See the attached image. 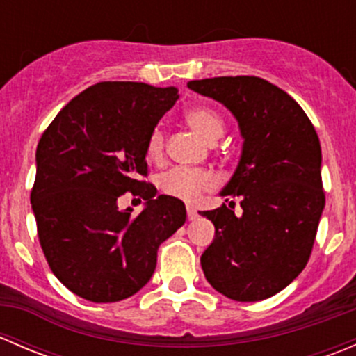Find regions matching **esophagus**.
Wrapping results in <instances>:
<instances>
[{
  "label": "esophagus",
  "mask_w": 356,
  "mask_h": 356,
  "mask_svg": "<svg viewBox=\"0 0 356 356\" xmlns=\"http://www.w3.org/2000/svg\"><path fill=\"white\" fill-rule=\"evenodd\" d=\"M196 217H198V211H196L195 208L188 207V218H189V220H195Z\"/></svg>",
  "instance_id": "esophagus-1"
}]
</instances>
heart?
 I'll return each mask as SVG.
<instances>
[{
	"instance_id": "obj_1",
	"label": "heart",
	"mask_w": 356,
	"mask_h": 356,
	"mask_svg": "<svg viewBox=\"0 0 356 356\" xmlns=\"http://www.w3.org/2000/svg\"><path fill=\"white\" fill-rule=\"evenodd\" d=\"M186 122L189 127L208 143H215L224 132V122L207 106H195L184 113ZM146 155L155 163H160L165 156V134L160 127L153 129L146 141ZM217 186V179L211 172L201 170V168H186L177 167L161 175L160 188L165 195L172 196L188 203H195L204 191H210Z\"/></svg>"
}]
</instances>
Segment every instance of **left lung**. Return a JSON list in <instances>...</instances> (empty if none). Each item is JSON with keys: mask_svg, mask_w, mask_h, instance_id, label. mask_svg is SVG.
<instances>
[{"mask_svg": "<svg viewBox=\"0 0 356 356\" xmlns=\"http://www.w3.org/2000/svg\"><path fill=\"white\" fill-rule=\"evenodd\" d=\"M239 122L241 160L222 196L201 211L215 239L201 254L204 277L236 301H260L291 284L312 254L325 204L321 141L303 108L277 86L236 75L188 82ZM243 210L234 213V200Z\"/></svg>", "mask_w": 356, "mask_h": 356, "instance_id": "8db88e82", "label": "left lung"}]
</instances>
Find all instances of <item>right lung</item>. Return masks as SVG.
I'll list each match as a JSON object with an SVG mask.
<instances>
[{"label":"right lung","instance_id":"right-lung-1","mask_svg":"<svg viewBox=\"0 0 356 356\" xmlns=\"http://www.w3.org/2000/svg\"><path fill=\"white\" fill-rule=\"evenodd\" d=\"M177 98L175 88L98 82L39 139L31 191L39 243L56 279L84 300L138 293L155 272L158 248L186 222L184 203L146 182V141ZM125 192L147 201L136 218L118 210Z\"/></svg>","mask_w":356,"mask_h":356}]
</instances>
